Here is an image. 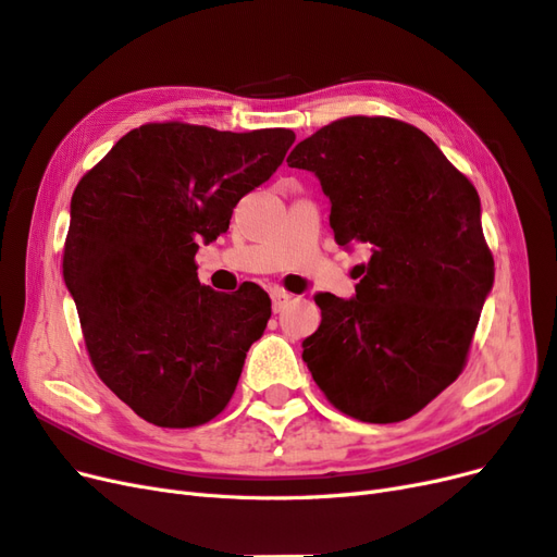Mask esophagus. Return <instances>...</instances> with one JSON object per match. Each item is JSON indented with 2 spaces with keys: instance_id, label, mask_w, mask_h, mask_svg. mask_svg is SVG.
Wrapping results in <instances>:
<instances>
[{
  "instance_id": "obj_1",
  "label": "esophagus",
  "mask_w": 557,
  "mask_h": 557,
  "mask_svg": "<svg viewBox=\"0 0 557 557\" xmlns=\"http://www.w3.org/2000/svg\"><path fill=\"white\" fill-rule=\"evenodd\" d=\"M271 298H273V312H282L286 305L292 302V294H286V292H282V289H273L271 292Z\"/></svg>"
}]
</instances>
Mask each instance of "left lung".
Listing matches in <instances>:
<instances>
[{
	"instance_id": "8db88e82",
	"label": "left lung",
	"mask_w": 557,
	"mask_h": 557,
	"mask_svg": "<svg viewBox=\"0 0 557 557\" xmlns=\"http://www.w3.org/2000/svg\"><path fill=\"white\" fill-rule=\"evenodd\" d=\"M331 201L337 245L366 243L354 298L317 294L321 324L302 361L326 398L368 423L414 417L456 382L493 289L481 201L421 129L354 115L286 157Z\"/></svg>"
}]
</instances>
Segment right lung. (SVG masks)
<instances>
[{
	"label": "right lung",
	"mask_w": 557,
	"mask_h": 557,
	"mask_svg": "<svg viewBox=\"0 0 557 557\" xmlns=\"http://www.w3.org/2000/svg\"><path fill=\"white\" fill-rule=\"evenodd\" d=\"M292 129L152 122L122 136L71 196L64 282L101 382L140 419L194 428L228 405L271 298L199 282V245L271 177Z\"/></svg>",
	"instance_id": "add662e5"
}]
</instances>
